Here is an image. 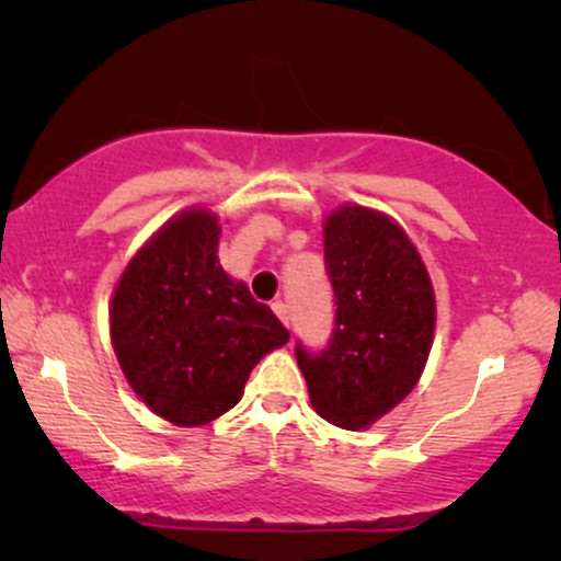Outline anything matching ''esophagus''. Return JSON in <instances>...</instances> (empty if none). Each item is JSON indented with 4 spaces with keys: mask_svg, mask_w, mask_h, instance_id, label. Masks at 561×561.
Returning a JSON list of instances; mask_svg holds the SVG:
<instances>
[{
    "mask_svg": "<svg viewBox=\"0 0 561 561\" xmlns=\"http://www.w3.org/2000/svg\"><path fill=\"white\" fill-rule=\"evenodd\" d=\"M273 311H275V317H278V319L283 321V327L290 324V313H288V306H286V304L275 301V304H273Z\"/></svg>",
    "mask_w": 561,
    "mask_h": 561,
    "instance_id": "34e87169",
    "label": "esophagus"
}]
</instances>
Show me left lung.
I'll return each instance as SVG.
<instances>
[{
	"mask_svg": "<svg viewBox=\"0 0 561 561\" xmlns=\"http://www.w3.org/2000/svg\"><path fill=\"white\" fill-rule=\"evenodd\" d=\"M324 257L334 286L332 344L298 347L313 411L359 432L416 388L436 327V298L416 244L393 217L342 204L324 219Z\"/></svg>",
	"mask_w": 561,
	"mask_h": 561,
	"instance_id": "1",
	"label": "left lung"
}]
</instances>
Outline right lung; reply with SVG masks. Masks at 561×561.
I'll return each mask as SVG.
<instances>
[{
    "instance_id": "1",
    "label": "right lung",
    "mask_w": 561,
    "mask_h": 561,
    "mask_svg": "<svg viewBox=\"0 0 561 561\" xmlns=\"http://www.w3.org/2000/svg\"><path fill=\"white\" fill-rule=\"evenodd\" d=\"M219 217L191 206L122 271L110 304L114 355L135 396L175 426L240 403L252 367L290 334L219 265Z\"/></svg>"
}]
</instances>
